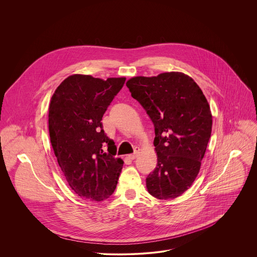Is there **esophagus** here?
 <instances>
[{
	"instance_id": "34e87169",
	"label": "esophagus",
	"mask_w": 257,
	"mask_h": 257,
	"mask_svg": "<svg viewBox=\"0 0 257 257\" xmlns=\"http://www.w3.org/2000/svg\"><path fill=\"white\" fill-rule=\"evenodd\" d=\"M140 154V148L139 147H137L136 149H135V152L133 153V154H130L127 157L130 158V159H132V160H134V159H136L137 157H138V155Z\"/></svg>"
}]
</instances>
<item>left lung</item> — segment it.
Wrapping results in <instances>:
<instances>
[{
	"label": "left lung",
	"instance_id": "1",
	"mask_svg": "<svg viewBox=\"0 0 257 257\" xmlns=\"http://www.w3.org/2000/svg\"><path fill=\"white\" fill-rule=\"evenodd\" d=\"M126 86L154 124L157 166L148 193L161 200L182 195L196 179L212 133V113L197 83L181 72L138 76Z\"/></svg>",
	"mask_w": 257,
	"mask_h": 257
}]
</instances>
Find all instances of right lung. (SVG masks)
<instances>
[{"label": "right lung", "mask_w": 257, "mask_h": 257, "mask_svg": "<svg viewBox=\"0 0 257 257\" xmlns=\"http://www.w3.org/2000/svg\"><path fill=\"white\" fill-rule=\"evenodd\" d=\"M124 81V77L105 81L75 74L57 87L51 98L50 143L67 182L81 198L103 201L116 187L123 161L114 157V143L105 134L101 120Z\"/></svg>", "instance_id": "1"}]
</instances>
